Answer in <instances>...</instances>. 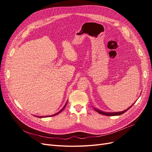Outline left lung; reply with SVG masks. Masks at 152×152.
<instances>
[{
  "label": "left lung",
  "mask_w": 152,
  "mask_h": 152,
  "mask_svg": "<svg viewBox=\"0 0 152 152\" xmlns=\"http://www.w3.org/2000/svg\"><path fill=\"white\" fill-rule=\"evenodd\" d=\"M133 104H132V106ZM132 106H131V107H130L129 108H128L127 110H124V111L119 112H112V113H111V112H104L101 111V110H99L96 109V108H94V110H96V112H98L99 113L102 114V115H107V116H115V115H122V114L126 112H127L129 109L131 108L132 107Z\"/></svg>",
  "instance_id": "8db88e82"
}]
</instances>
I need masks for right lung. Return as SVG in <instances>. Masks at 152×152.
Returning a JSON list of instances; mask_svg holds the SVG:
<instances>
[{
    "label": "right lung",
    "mask_w": 152,
    "mask_h": 152,
    "mask_svg": "<svg viewBox=\"0 0 152 152\" xmlns=\"http://www.w3.org/2000/svg\"><path fill=\"white\" fill-rule=\"evenodd\" d=\"M66 104H67V103H66V104H65V106H64V107L60 110V111H59L58 113H55V114H54V115H50V116H45L44 117H51V116H54V115H58V113H60L61 112H62L63 111V109L64 108H65V107H66ZM41 117V118H42V117Z\"/></svg>",
    "instance_id": "add662e5"
}]
</instances>
